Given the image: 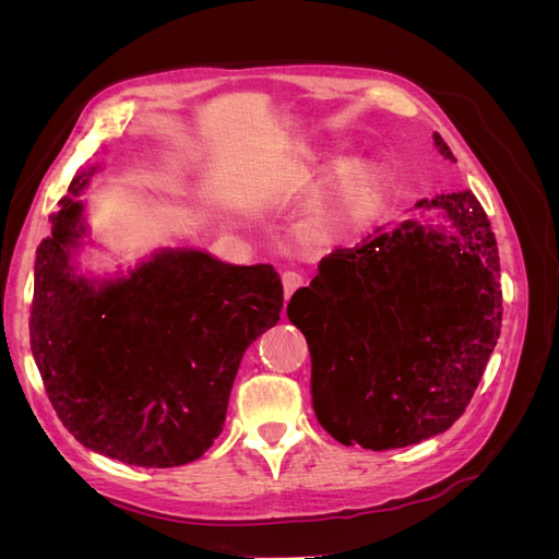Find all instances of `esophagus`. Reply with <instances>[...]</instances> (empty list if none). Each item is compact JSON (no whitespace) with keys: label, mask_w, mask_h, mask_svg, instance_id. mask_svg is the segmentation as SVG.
<instances>
[{"label":"esophagus","mask_w":559,"mask_h":559,"mask_svg":"<svg viewBox=\"0 0 559 559\" xmlns=\"http://www.w3.org/2000/svg\"><path fill=\"white\" fill-rule=\"evenodd\" d=\"M298 286H302V277L298 273H294V270H286V273H282V289H284V300H289L294 296V292L298 289Z\"/></svg>","instance_id":"obj_1"}]
</instances>
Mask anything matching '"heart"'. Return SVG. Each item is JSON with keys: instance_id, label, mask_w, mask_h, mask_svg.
<instances>
[{"instance_id": "obj_1", "label": "heart", "mask_w": 559, "mask_h": 559, "mask_svg": "<svg viewBox=\"0 0 559 559\" xmlns=\"http://www.w3.org/2000/svg\"><path fill=\"white\" fill-rule=\"evenodd\" d=\"M380 205V181L373 173H349L335 183L326 205L321 207L319 222L329 230H357Z\"/></svg>"}]
</instances>
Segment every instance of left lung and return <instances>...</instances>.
<instances>
[{
    "label": "left lung",
    "mask_w": 559,
    "mask_h": 559,
    "mask_svg": "<svg viewBox=\"0 0 559 559\" xmlns=\"http://www.w3.org/2000/svg\"><path fill=\"white\" fill-rule=\"evenodd\" d=\"M433 142L454 160L438 132ZM443 210L452 235L415 222L321 259L286 314L312 357V408L337 443L394 450L462 417L501 331L499 249L471 191Z\"/></svg>",
    "instance_id": "obj_1"
}]
</instances>
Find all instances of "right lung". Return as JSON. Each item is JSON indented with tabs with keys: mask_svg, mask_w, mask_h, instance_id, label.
Wrapping results in <instances>:
<instances>
[{
	"mask_svg": "<svg viewBox=\"0 0 559 559\" xmlns=\"http://www.w3.org/2000/svg\"><path fill=\"white\" fill-rule=\"evenodd\" d=\"M83 186L86 175L70 195ZM81 233V202L62 198L37 249L29 345L48 401L81 445L111 460L189 464L224 429L245 349L280 321L282 282L273 265L189 249L95 289L70 265Z\"/></svg>",
	"mask_w": 559,
	"mask_h": 559,
	"instance_id": "obj_1",
	"label": "right lung"
}]
</instances>
